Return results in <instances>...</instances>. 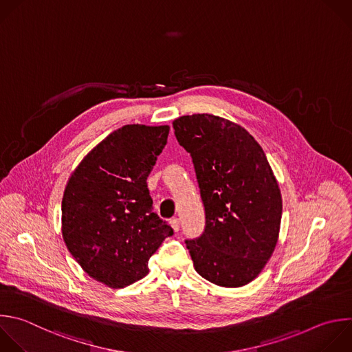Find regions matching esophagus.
<instances>
[{"label":"esophagus","instance_id":"obj_1","mask_svg":"<svg viewBox=\"0 0 352 352\" xmlns=\"http://www.w3.org/2000/svg\"><path fill=\"white\" fill-rule=\"evenodd\" d=\"M170 225H171V228L174 229V232H178V230H179V219H178V218H171V219H170Z\"/></svg>","mask_w":352,"mask_h":352}]
</instances>
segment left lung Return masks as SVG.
I'll list each match as a JSON object with an SVG mask.
<instances>
[{
	"mask_svg": "<svg viewBox=\"0 0 352 352\" xmlns=\"http://www.w3.org/2000/svg\"><path fill=\"white\" fill-rule=\"evenodd\" d=\"M190 153L206 228L186 241L196 272L222 287L254 280L271 258L282 219L279 184L260 144L242 126L210 113L173 122Z\"/></svg>",
	"mask_w": 352,
	"mask_h": 352,
	"instance_id": "left-lung-1",
	"label": "left lung"
}]
</instances>
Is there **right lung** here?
Segmentation results:
<instances>
[{
	"instance_id": "obj_1",
	"label": "right lung",
	"mask_w": 352,
	"mask_h": 352,
	"mask_svg": "<svg viewBox=\"0 0 352 352\" xmlns=\"http://www.w3.org/2000/svg\"><path fill=\"white\" fill-rule=\"evenodd\" d=\"M168 126L127 124L91 149L62 199V236L95 280L122 289L149 274L148 261L173 228L152 211L146 179Z\"/></svg>"
}]
</instances>
